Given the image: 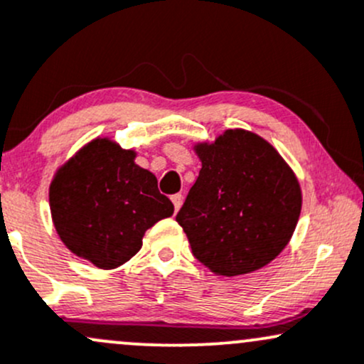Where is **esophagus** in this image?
Here are the masks:
<instances>
[{
	"label": "esophagus",
	"mask_w": 364,
	"mask_h": 364,
	"mask_svg": "<svg viewBox=\"0 0 364 364\" xmlns=\"http://www.w3.org/2000/svg\"><path fill=\"white\" fill-rule=\"evenodd\" d=\"M171 200H173V203H174V210L178 213L179 207H181V203H183V195L176 193V195H173V197H171Z\"/></svg>",
	"instance_id": "obj_1"
}]
</instances>
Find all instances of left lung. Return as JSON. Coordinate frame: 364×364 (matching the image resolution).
I'll return each instance as SVG.
<instances>
[{
  "label": "left lung",
  "instance_id": "left-lung-1",
  "mask_svg": "<svg viewBox=\"0 0 364 364\" xmlns=\"http://www.w3.org/2000/svg\"><path fill=\"white\" fill-rule=\"evenodd\" d=\"M202 169L176 221L191 252L221 277L259 269L285 249L301 214V188L269 143L230 129L197 146Z\"/></svg>",
  "mask_w": 364,
  "mask_h": 364
}]
</instances>
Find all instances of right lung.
Wrapping results in <instances>:
<instances>
[{"label": "right lung", "mask_w": 364, "mask_h": 364, "mask_svg": "<svg viewBox=\"0 0 364 364\" xmlns=\"http://www.w3.org/2000/svg\"><path fill=\"white\" fill-rule=\"evenodd\" d=\"M50 207L62 242L102 269L129 261L145 231L174 213L157 178L134 164V151L105 138L91 141L58 171Z\"/></svg>", "instance_id": "obj_1"}]
</instances>
